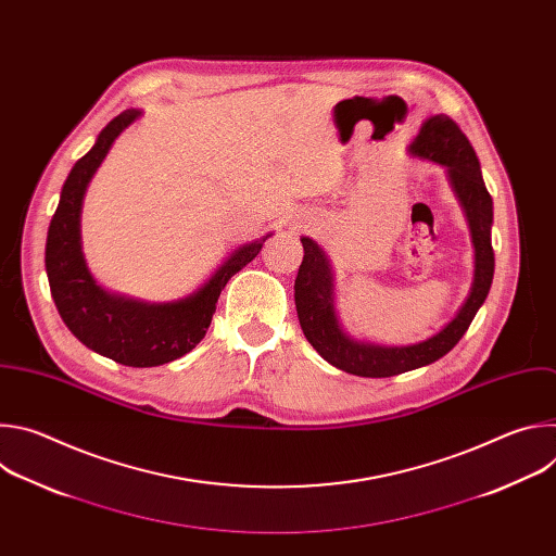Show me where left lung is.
I'll list each match as a JSON object with an SVG mask.
<instances>
[{"mask_svg": "<svg viewBox=\"0 0 556 556\" xmlns=\"http://www.w3.org/2000/svg\"><path fill=\"white\" fill-rule=\"evenodd\" d=\"M412 153L440 163L448 169L451 185L466 211L472 247H475V279L468 299L459 307L455 319L440 330L435 337L407 345V348H382L361 343L343 334L339 328L334 303H332V273L330 264L309 237H301L303 262L294 279V303L299 324L309 341L330 365L365 378H387L409 369L425 367L444 354H448L468 330L470 321L484 303L495 273V253L491 244L493 224V198L484 185L480 161L472 144L459 129V125L438 114L425 121L420 134L412 144Z\"/></svg>", "mask_w": 556, "mask_h": 556, "instance_id": "obj_1", "label": "left lung"}]
</instances>
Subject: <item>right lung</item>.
<instances>
[{"label":"right lung","mask_w":556,"mask_h":556,"mask_svg":"<svg viewBox=\"0 0 556 556\" xmlns=\"http://www.w3.org/2000/svg\"><path fill=\"white\" fill-rule=\"evenodd\" d=\"M125 110L108 123L97 144L78 157L52 215L46 240V273L63 324L86 348L127 367H155L191 352L206 334L215 303L228 279L253 262L266 237L237 249L219 270L191 296L174 303H142L105 292L90 275L84 253L78 215L84 193L103 163L114 138L138 118Z\"/></svg>","instance_id":"add662e5"}]
</instances>
